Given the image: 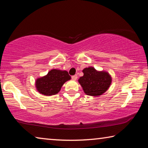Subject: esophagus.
Segmentation results:
<instances>
[{"label": "esophagus", "instance_id": "34e87169", "mask_svg": "<svg viewBox=\"0 0 148 148\" xmlns=\"http://www.w3.org/2000/svg\"><path fill=\"white\" fill-rule=\"evenodd\" d=\"M71 79L73 80H74V81H76V80L77 79V75H75L71 77Z\"/></svg>", "mask_w": 148, "mask_h": 148}]
</instances>
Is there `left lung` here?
I'll return each mask as SVG.
<instances>
[{"label":"left lung","instance_id":"left-lung-1","mask_svg":"<svg viewBox=\"0 0 148 148\" xmlns=\"http://www.w3.org/2000/svg\"><path fill=\"white\" fill-rule=\"evenodd\" d=\"M84 73L78 80L86 95L98 96L108 90L112 79L108 72L97 71L93 67H88L83 70Z\"/></svg>","mask_w":148,"mask_h":148}]
</instances>
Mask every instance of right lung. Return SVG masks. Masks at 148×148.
Returning <instances> with one entry per match:
<instances>
[{
  "mask_svg": "<svg viewBox=\"0 0 148 148\" xmlns=\"http://www.w3.org/2000/svg\"><path fill=\"white\" fill-rule=\"evenodd\" d=\"M71 79L67 71L53 69L48 74L36 79L35 87L40 94L52 96L59 92L65 82Z\"/></svg>",
  "mask_w": 148,
  "mask_h": 148,
  "instance_id": "right-lung-1",
  "label": "right lung"
}]
</instances>
